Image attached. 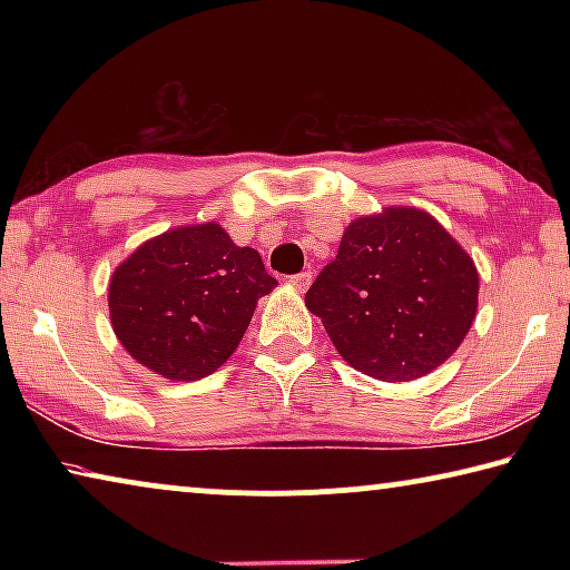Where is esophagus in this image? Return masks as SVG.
<instances>
[{"mask_svg":"<svg viewBox=\"0 0 570 570\" xmlns=\"http://www.w3.org/2000/svg\"><path fill=\"white\" fill-rule=\"evenodd\" d=\"M308 284H312V274H308V272L296 274V276H288V286L296 288V292H306Z\"/></svg>","mask_w":570,"mask_h":570,"instance_id":"34e87169","label":"esophagus"}]
</instances>
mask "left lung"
<instances>
[{
	"instance_id": "obj_1",
	"label": "left lung",
	"mask_w": 570,
	"mask_h": 570,
	"mask_svg": "<svg viewBox=\"0 0 570 570\" xmlns=\"http://www.w3.org/2000/svg\"><path fill=\"white\" fill-rule=\"evenodd\" d=\"M478 292L475 262L435 216L390 206L346 226L304 304L356 372L412 382L455 354Z\"/></svg>"
}]
</instances>
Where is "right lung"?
Listing matches in <instances>:
<instances>
[{"label":"right lung","instance_id":"1","mask_svg":"<svg viewBox=\"0 0 570 570\" xmlns=\"http://www.w3.org/2000/svg\"><path fill=\"white\" fill-rule=\"evenodd\" d=\"M278 282L256 248L224 226H176L115 268L108 286L112 332L135 362L170 382H196L226 364L258 298Z\"/></svg>","mask_w":570,"mask_h":570}]
</instances>
